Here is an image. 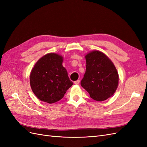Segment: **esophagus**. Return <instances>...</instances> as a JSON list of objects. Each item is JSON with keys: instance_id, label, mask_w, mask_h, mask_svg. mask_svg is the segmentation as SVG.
<instances>
[{"instance_id": "esophagus-1", "label": "esophagus", "mask_w": 147, "mask_h": 147, "mask_svg": "<svg viewBox=\"0 0 147 147\" xmlns=\"http://www.w3.org/2000/svg\"><path fill=\"white\" fill-rule=\"evenodd\" d=\"M80 82V81L79 80H77V81H75V82H74V83H75V84H79Z\"/></svg>"}]
</instances>
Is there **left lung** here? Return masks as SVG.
<instances>
[{
  "label": "left lung",
  "instance_id": "1",
  "mask_svg": "<svg viewBox=\"0 0 147 147\" xmlns=\"http://www.w3.org/2000/svg\"><path fill=\"white\" fill-rule=\"evenodd\" d=\"M86 69L81 86L92 99L104 101L112 97L118 85L119 76L112 61L100 51H92L85 56Z\"/></svg>",
  "mask_w": 147,
  "mask_h": 147
}]
</instances>
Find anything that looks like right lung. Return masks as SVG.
<instances>
[{
  "instance_id": "right-lung-1",
  "label": "right lung",
  "mask_w": 147,
  "mask_h": 147,
  "mask_svg": "<svg viewBox=\"0 0 147 147\" xmlns=\"http://www.w3.org/2000/svg\"><path fill=\"white\" fill-rule=\"evenodd\" d=\"M63 57L48 53L37 62L31 70L30 84L37 98L49 104L61 100L72 86L67 71L63 65Z\"/></svg>"
}]
</instances>
